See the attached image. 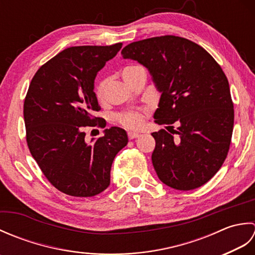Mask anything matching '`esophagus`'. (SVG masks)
<instances>
[{
	"label": "esophagus",
	"instance_id": "obj_1",
	"mask_svg": "<svg viewBox=\"0 0 255 255\" xmlns=\"http://www.w3.org/2000/svg\"><path fill=\"white\" fill-rule=\"evenodd\" d=\"M141 136V133H139L137 131H129L128 132V138L129 139H134V138H138Z\"/></svg>",
	"mask_w": 255,
	"mask_h": 255
}]
</instances>
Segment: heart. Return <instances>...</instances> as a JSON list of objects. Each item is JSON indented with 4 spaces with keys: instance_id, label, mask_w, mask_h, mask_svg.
<instances>
[{
    "instance_id": "heart-1",
    "label": "heart",
    "mask_w": 255,
    "mask_h": 255,
    "mask_svg": "<svg viewBox=\"0 0 255 255\" xmlns=\"http://www.w3.org/2000/svg\"><path fill=\"white\" fill-rule=\"evenodd\" d=\"M139 68L138 66H128L125 67L122 70V78L123 80H127V78L130 75L131 73H133L136 70H138ZM105 84L106 81L102 80L97 83L96 88H95V94L97 96V99L101 100L103 97V94H104V89H105ZM118 121L121 123L123 126L127 127V128H139L142 125L143 122V114L142 113H138V112H132V113H124L122 115L118 116Z\"/></svg>"
}]
</instances>
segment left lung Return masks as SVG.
<instances>
[{
  "mask_svg": "<svg viewBox=\"0 0 255 255\" xmlns=\"http://www.w3.org/2000/svg\"><path fill=\"white\" fill-rule=\"evenodd\" d=\"M122 56L147 68L161 94L153 118L172 129L151 133V159L160 181L180 191L204 185L223 165L234 130V104L223 69L203 47L172 35L131 42Z\"/></svg>",
  "mask_w": 255,
  "mask_h": 255,
  "instance_id": "8db88e82",
  "label": "left lung"
}]
</instances>
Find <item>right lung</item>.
<instances>
[{"mask_svg":"<svg viewBox=\"0 0 255 255\" xmlns=\"http://www.w3.org/2000/svg\"><path fill=\"white\" fill-rule=\"evenodd\" d=\"M122 46L67 48L40 67L30 82L24 102L27 144L48 181L64 194L91 197L105 191L113 161L128 143L127 132L119 127L85 140L86 126L94 127L101 119L93 115L101 111L95 78Z\"/></svg>","mask_w":255,"mask_h":255,"instance_id":"1","label":"right lung"}]
</instances>
